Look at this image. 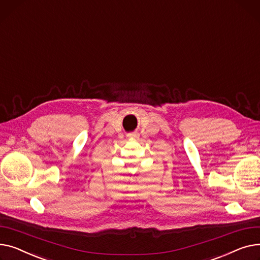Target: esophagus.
<instances>
[{"instance_id": "34e87169", "label": "esophagus", "mask_w": 260, "mask_h": 260, "mask_svg": "<svg viewBox=\"0 0 260 260\" xmlns=\"http://www.w3.org/2000/svg\"><path fill=\"white\" fill-rule=\"evenodd\" d=\"M128 136L130 137V139H133V140H137V139H139V134H137V133H131V134H129Z\"/></svg>"}]
</instances>
